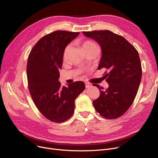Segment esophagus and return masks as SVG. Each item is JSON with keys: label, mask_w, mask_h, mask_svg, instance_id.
<instances>
[{"label": "esophagus", "mask_w": 158, "mask_h": 158, "mask_svg": "<svg viewBox=\"0 0 158 158\" xmlns=\"http://www.w3.org/2000/svg\"><path fill=\"white\" fill-rule=\"evenodd\" d=\"M85 86H86V88H89L92 86V85L88 83V82H85Z\"/></svg>", "instance_id": "obj_1"}]
</instances>
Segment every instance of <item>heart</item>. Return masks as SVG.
Masks as SVG:
<instances>
[{
    "label": "heart",
    "mask_w": 158,
    "mask_h": 158,
    "mask_svg": "<svg viewBox=\"0 0 158 158\" xmlns=\"http://www.w3.org/2000/svg\"><path fill=\"white\" fill-rule=\"evenodd\" d=\"M82 48H83L84 51H86V50H88V49H89V48H97V46L95 44L92 42V41H85L83 44H82ZM69 48H70V45H68V46H66V48H64V52H63L64 58L66 57V56H67V53H68Z\"/></svg>",
    "instance_id": "b5f03b06"
}]
</instances>
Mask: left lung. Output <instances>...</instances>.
Instances as JSON below:
<instances>
[{
    "label": "left lung",
    "instance_id": "1",
    "mask_svg": "<svg viewBox=\"0 0 158 158\" xmlns=\"http://www.w3.org/2000/svg\"><path fill=\"white\" fill-rule=\"evenodd\" d=\"M82 33L101 46L102 56L98 69L108 71L103 77L109 84L108 88L105 90L97 84L93 85L101 92L93 101L94 106L102 117L117 118L129 108L138 92L142 75L138 52L123 37L110 31Z\"/></svg>",
    "mask_w": 158,
    "mask_h": 158
}]
</instances>
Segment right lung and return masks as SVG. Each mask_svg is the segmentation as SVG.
Listing matches in <instances>:
<instances>
[{
    "label": "right lung",
    "mask_w": 158,
    "mask_h": 158,
    "mask_svg": "<svg viewBox=\"0 0 158 158\" xmlns=\"http://www.w3.org/2000/svg\"><path fill=\"white\" fill-rule=\"evenodd\" d=\"M79 35V32H52L38 41L28 57L27 76L32 100L46 118L56 123L72 117L75 100L85 89L82 81L67 87L59 82L64 48Z\"/></svg>",
    "instance_id": "right-lung-1"
}]
</instances>
